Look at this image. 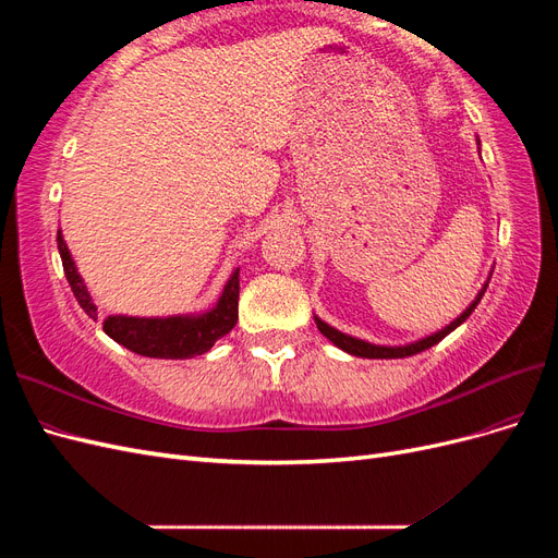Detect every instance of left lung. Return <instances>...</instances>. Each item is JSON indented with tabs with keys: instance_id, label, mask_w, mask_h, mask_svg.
<instances>
[{
	"instance_id": "1",
	"label": "left lung",
	"mask_w": 558,
	"mask_h": 558,
	"mask_svg": "<svg viewBox=\"0 0 558 558\" xmlns=\"http://www.w3.org/2000/svg\"><path fill=\"white\" fill-rule=\"evenodd\" d=\"M484 291H486V286L482 289V293L477 295V300L472 302V305H470L459 318L451 320V324H449L445 330L426 337V340H418V342H414V344H408V347H377V344H369V342L356 340V337H349V335H344V332H340V330L330 328V326L324 324V320H320V318H316V326H318L320 332H324V335L328 337V340H330L335 347H340L342 351L351 353V356H361V359H404V356H414V353H421V351L430 349L433 344L445 340V337H447L451 330L459 328V326L463 324V320H465L472 312H475V307L480 305V300H482Z\"/></svg>"
}]
</instances>
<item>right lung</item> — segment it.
Segmentation results:
<instances>
[{"label": "right lung", "instance_id": "1", "mask_svg": "<svg viewBox=\"0 0 558 558\" xmlns=\"http://www.w3.org/2000/svg\"><path fill=\"white\" fill-rule=\"evenodd\" d=\"M58 251L64 267V277L72 286V293L78 300L81 310L93 320L97 310L83 286L74 260L66 251L62 234L58 232ZM238 300H240V269H234L228 286L223 289L216 310L202 316H172V318H132V316H109L105 320V332L113 342L148 359H193L209 351L216 340L228 335L238 324Z\"/></svg>", "mask_w": 558, "mask_h": 558}]
</instances>
